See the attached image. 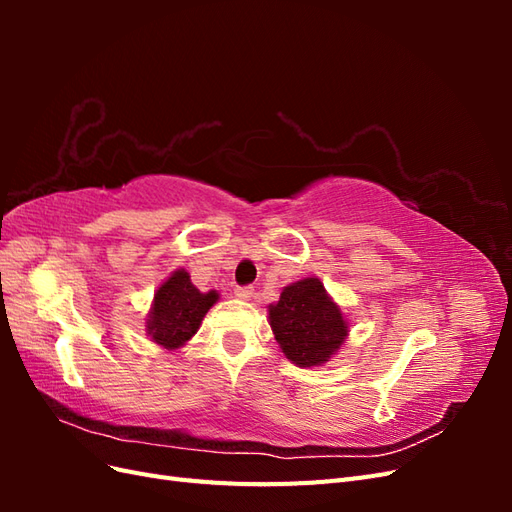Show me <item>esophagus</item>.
Segmentation results:
<instances>
[{
    "mask_svg": "<svg viewBox=\"0 0 512 512\" xmlns=\"http://www.w3.org/2000/svg\"><path fill=\"white\" fill-rule=\"evenodd\" d=\"M235 294H237L239 299H243V301H250L254 297V288L252 286H237Z\"/></svg>",
    "mask_w": 512,
    "mask_h": 512,
    "instance_id": "obj_1",
    "label": "esophagus"
}]
</instances>
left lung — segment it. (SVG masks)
Listing matches in <instances>:
<instances>
[{"label":"left lung","instance_id":"8db88e82","mask_svg":"<svg viewBox=\"0 0 512 512\" xmlns=\"http://www.w3.org/2000/svg\"><path fill=\"white\" fill-rule=\"evenodd\" d=\"M269 320L282 352L299 367L329 361L348 335L339 305L316 277L286 286L280 301L269 305Z\"/></svg>","mask_w":512,"mask_h":512}]
</instances>
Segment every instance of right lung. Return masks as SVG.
Instances as JSON below:
<instances>
[{"label": "right lung", "instance_id": "obj_1", "mask_svg": "<svg viewBox=\"0 0 512 512\" xmlns=\"http://www.w3.org/2000/svg\"><path fill=\"white\" fill-rule=\"evenodd\" d=\"M218 301V292H200L188 271H175L158 288L149 312L147 331L156 344L175 350L198 331L200 322Z\"/></svg>", "mask_w": 512, "mask_h": 512}]
</instances>
